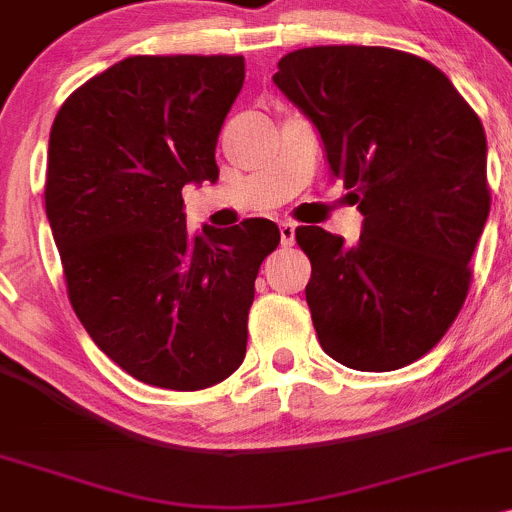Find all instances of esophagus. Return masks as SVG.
Instances as JSON below:
<instances>
[{
	"instance_id": "esophagus-1",
	"label": "esophagus",
	"mask_w": 512,
	"mask_h": 512,
	"mask_svg": "<svg viewBox=\"0 0 512 512\" xmlns=\"http://www.w3.org/2000/svg\"><path fill=\"white\" fill-rule=\"evenodd\" d=\"M293 244H295V224L283 222L280 224V246H283V249H290Z\"/></svg>"
}]
</instances>
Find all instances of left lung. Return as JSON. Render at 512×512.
<instances>
[{
    "label": "left lung",
    "instance_id": "obj_1",
    "mask_svg": "<svg viewBox=\"0 0 512 512\" xmlns=\"http://www.w3.org/2000/svg\"><path fill=\"white\" fill-rule=\"evenodd\" d=\"M273 82L315 124L329 173L364 214L356 244L295 229L317 339L356 371L408 366L469 293L491 210L483 126L442 70L393 48H300Z\"/></svg>",
    "mask_w": 512,
    "mask_h": 512
}]
</instances>
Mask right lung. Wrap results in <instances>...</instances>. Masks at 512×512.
<instances>
[{
	"label": "right lung",
	"instance_id": "right-lung-1",
	"mask_svg": "<svg viewBox=\"0 0 512 512\" xmlns=\"http://www.w3.org/2000/svg\"><path fill=\"white\" fill-rule=\"evenodd\" d=\"M241 56H131L65 100L48 139L46 214L75 315L136 381L200 390L246 356L271 219L185 227L183 188L217 183Z\"/></svg>",
	"mask_w": 512,
	"mask_h": 512
}]
</instances>
